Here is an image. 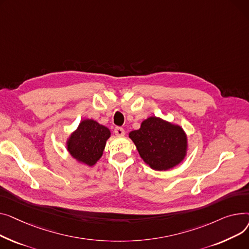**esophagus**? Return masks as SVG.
<instances>
[{
  "instance_id": "1",
  "label": "esophagus",
  "mask_w": 249,
  "mask_h": 249,
  "mask_svg": "<svg viewBox=\"0 0 249 249\" xmlns=\"http://www.w3.org/2000/svg\"><path fill=\"white\" fill-rule=\"evenodd\" d=\"M114 134L116 137H124V129L123 127H115L114 128Z\"/></svg>"
}]
</instances>
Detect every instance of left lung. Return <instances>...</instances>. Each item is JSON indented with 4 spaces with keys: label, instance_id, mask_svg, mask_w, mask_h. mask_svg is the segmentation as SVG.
<instances>
[{
    "label": "left lung",
    "instance_id": "obj_1",
    "mask_svg": "<svg viewBox=\"0 0 249 249\" xmlns=\"http://www.w3.org/2000/svg\"><path fill=\"white\" fill-rule=\"evenodd\" d=\"M128 137L143 162L157 171L176 167L187 155L188 142L184 129L157 116L144 120L141 127L130 131Z\"/></svg>",
    "mask_w": 249,
    "mask_h": 249
}]
</instances>
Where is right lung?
<instances>
[{
  "instance_id": "obj_1",
  "label": "right lung",
  "mask_w": 249,
  "mask_h": 249,
  "mask_svg": "<svg viewBox=\"0 0 249 249\" xmlns=\"http://www.w3.org/2000/svg\"><path fill=\"white\" fill-rule=\"evenodd\" d=\"M110 130L93 120H83L66 142L67 151L79 163L93 166L101 158Z\"/></svg>"
}]
</instances>
